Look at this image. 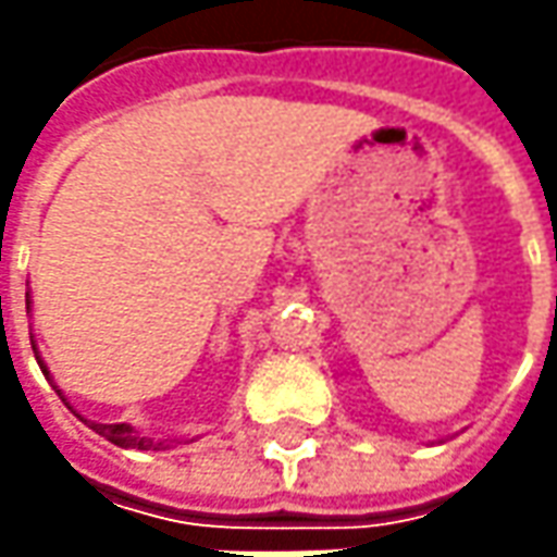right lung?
<instances>
[{
	"instance_id": "add662e5",
	"label": "right lung",
	"mask_w": 557,
	"mask_h": 557,
	"mask_svg": "<svg viewBox=\"0 0 557 557\" xmlns=\"http://www.w3.org/2000/svg\"><path fill=\"white\" fill-rule=\"evenodd\" d=\"M27 310H30V300H27ZM30 344H33V337H30ZM33 354H36V362H39L42 374H46V377L52 381V374H49V366L42 362V356H39V350H36V344H33ZM54 391H58V387H54ZM58 396L64 399V394H61V391H58ZM64 403H67V399H64ZM67 409H74V406L67 403ZM74 412H76V409H74ZM76 416H79V412H76ZM79 418H83V416H79ZM83 421H86V424H89V428H92L96 434H101L104 440H111L114 446H123V449H154V453H158V449H173V446H180V443H191V440H195V437H191V440H154V437H141V434L136 431V428H133V424H101V421H89V418H83Z\"/></svg>"
}]
</instances>
